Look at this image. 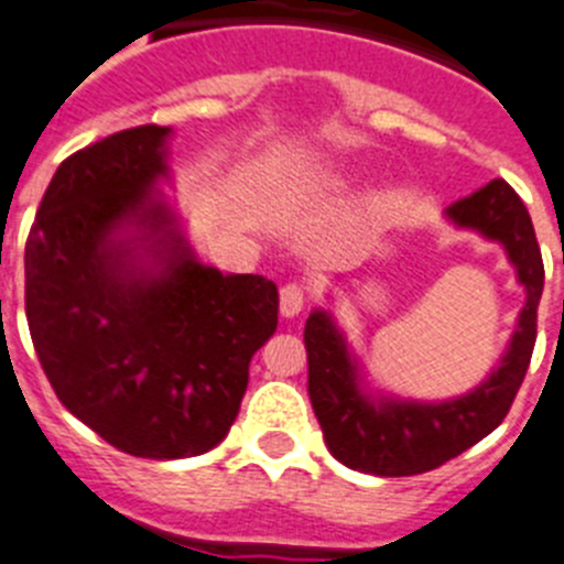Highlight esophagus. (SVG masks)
Instances as JSON below:
<instances>
[{
	"label": "esophagus",
	"mask_w": 564,
	"mask_h": 564,
	"mask_svg": "<svg viewBox=\"0 0 564 564\" xmlns=\"http://www.w3.org/2000/svg\"><path fill=\"white\" fill-rule=\"evenodd\" d=\"M306 286L303 283H286L281 289V314L283 317H297L306 306Z\"/></svg>",
	"instance_id": "1"
}]
</instances>
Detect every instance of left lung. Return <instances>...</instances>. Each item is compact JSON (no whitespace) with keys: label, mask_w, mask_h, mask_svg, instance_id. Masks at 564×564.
I'll use <instances>...</instances> for the list:
<instances>
[{"label":"left lung","mask_w":564,"mask_h":564,"mask_svg":"<svg viewBox=\"0 0 564 564\" xmlns=\"http://www.w3.org/2000/svg\"><path fill=\"white\" fill-rule=\"evenodd\" d=\"M446 219L503 245L514 263L517 281L525 289V306L517 319L509 351L484 384L449 402H402L384 395L370 399L359 388L357 359L334 326L332 314L312 312L303 332L308 399L328 453L339 464L379 478L438 469L486 438L511 410L534 354L536 306L545 267L531 216L514 187L506 180H491L471 196L446 207Z\"/></svg>","instance_id":"8db88e82"}]
</instances>
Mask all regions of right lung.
<instances>
[{
  "label": "right lung",
  "instance_id": "add662e5",
  "mask_svg": "<svg viewBox=\"0 0 564 564\" xmlns=\"http://www.w3.org/2000/svg\"><path fill=\"white\" fill-rule=\"evenodd\" d=\"M169 126L61 162L24 247V312L61 404L134 458L207 453L236 421L278 286L194 258L154 185Z\"/></svg>",
  "mask_w": 564,
  "mask_h": 564
}]
</instances>
